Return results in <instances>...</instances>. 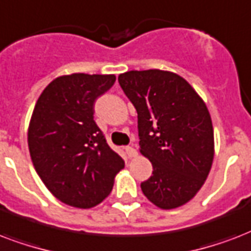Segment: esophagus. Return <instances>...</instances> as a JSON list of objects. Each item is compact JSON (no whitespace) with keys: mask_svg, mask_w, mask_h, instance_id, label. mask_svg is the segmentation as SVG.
<instances>
[{"mask_svg":"<svg viewBox=\"0 0 251 251\" xmlns=\"http://www.w3.org/2000/svg\"><path fill=\"white\" fill-rule=\"evenodd\" d=\"M126 152H127V154H128V157H136L137 156V151H136L135 148L133 147H127L126 148Z\"/></svg>","mask_w":251,"mask_h":251,"instance_id":"obj_1","label":"esophagus"}]
</instances>
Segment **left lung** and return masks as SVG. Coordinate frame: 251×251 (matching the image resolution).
I'll return each instance as SVG.
<instances>
[{
  "label": "left lung",
  "instance_id": "obj_1",
  "mask_svg": "<svg viewBox=\"0 0 251 251\" xmlns=\"http://www.w3.org/2000/svg\"><path fill=\"white\" fill-rule=\"evenodd\" d=\"M137 111L140 152L152 162L144 195L162 209L192 199L213 161V128L207 106L172 72L131 71L118 77Z\"/></svg>",
  "mask_w": 251,
  "mask_h": 251
}]
</instances>
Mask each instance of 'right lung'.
Instances as JSON below:
<instances>
[{"mask_svg":"<svg viewBox=\"0 0 251 251\" xmlns=\"http://www.w3.org/2000/svg\"><path fill=\"white\" fill-rule=\"evenodd\" d=\"M115 79L114 75H63L35 104L28 128L31 160L47 188L72 207L99 204L124 168L94 120L95 100Z\"/></svg>","mask_w":251,"mask_h":251,"instance_id":"add662e5","label":"right lung"}]
</instances>
